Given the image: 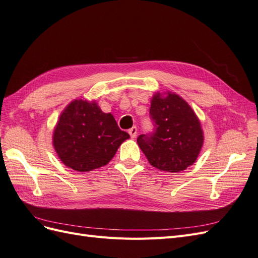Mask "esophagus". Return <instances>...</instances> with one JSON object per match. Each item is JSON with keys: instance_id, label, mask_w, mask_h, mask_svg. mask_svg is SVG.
Segmentation results:
<instances>
[{"instance_id": "1", "label": "esophagus", "mask_w": 258, "mask_h": 258, "mask_svg": "<svg viewBox=\"0 0 258 258\" xmlns=\"http://www.w3.org/2000/svg\"><path fill=\"white\" fill-rule=\"evenodd\" d=\"M128 134L130 135V137H131V138H136V137H137V134H138V129H137V127H132V128H130V129H129V131H128Z\"/></svg>"}]
</instances>
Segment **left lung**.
<instances>
[{"label": "left lung", "instance_id": "obj_1", "mask_svg": "<svg viewBox=\"0 0 258 258\" xmlns=\"http://www.w3.org/2000/svg\"><path fill=\"white\" fill-rule=\"evenodd\" d=\"M153 130L137 139L151 165L176 173L196 161L204 143L200 121L187 102L174 93L152 100Z\"/></svg>", "mask_w": 258, "mask_h": 258}]
</instances>
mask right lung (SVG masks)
Segmentation results:
<instances>
[{"instance_id": "right-lung-1", "label": "right lung", "mask_w": 258, "mask_h": 258, "mask_svg": "<svg viewBox=\"0 0 258 258\" xmlns=\"http://www.w3.org/2000/svg\"><path fill=\"white\" fill-rule=\"evenodd\" d=\"M129 135L96 102L74 100L61 114L53 146L66 166L86 172L105 166Z\"/></svg>"}]
</instances>
